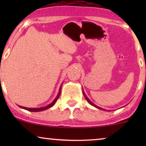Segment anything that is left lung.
Masks as SVG:
<instances>
[{"label":"left lung","instance_id":"left-lung-1","mask_svg":"<svg viewBox=\"0 0 146 146\" xmlns=\"http://www.w3.org/2000/svg\"><path fill=\"white\" fill-rule=\"evenodd\" d=\"M84 93V96H85V98H86V100L88 101V102L90 103V104L91 105H92V106H95V107H96L97 108H99V109H102V108H99V107H98V106H96L95 104H94L92 103V102L90 101V100L88 99V98L86 97V96L85 95V94H84V92H83Z\"/></svg>","mask_w":146,"mask_h":146}]
</instances>
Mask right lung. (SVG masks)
I'll return each mask as SVG.
<instances>
[{"label": "right lung", "mask_w": 146, "mask_h": 146, "mask_svg": "<svg viewBox=\"0 0 146 146\" xmlns=\"http://www.w3.org/2000/svg\"><path fill=\"white\" fill-rule=\"evenodd\" d=\"M60 89H61V88H60ZM60 92H59L58 94V96H57V97L56 98V99L52 102V103L48 105L47 106L44 107V108H27L22 107V106H20V107L23 108L27 110L31 111H40L45 110H46V109H48V108H50V107L52 106L56 103V100H57L58 99V98H59V96H60Z\"/></svg>", "instance_id": "obj_1"}]
</instances>
